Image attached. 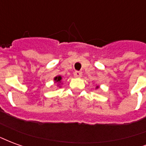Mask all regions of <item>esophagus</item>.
Wrapping results in <instances>:
<instances>
[{"instance_id": "obj_1", "label": "esophagus", "mask_w": 146, "mask_h": 146, "mask_svg": "<svg viewBox=\"0 0 146 146\" xmlns=\"http://www.w3.org/2000/svg\"><path fill=\"white\" fill-rule=\"evenodd\" d=\"M73 75L75 77H81L82 76V73L80 71H75Z\"/></svg>"}]
</instances>
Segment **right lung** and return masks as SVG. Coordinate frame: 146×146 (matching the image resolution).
I'll list each match as a JSON object with an SVG mask.
<instances>
[{
	"mask_svg": "<svg viewBox=\"0 0 146 146\" xmlns=\"http://www.w3.org/2000/svg\"><path fill=\"white\" fill-rule=\"evenodd\" d=\"M61 80H62V77L61 76H56L55 78H54V80H55V82L58 83V82H60Z\"/></svg>",
	"mask_w": 146,
	"mask_h": 146,
	"instance_id": "1",
	"label": "right lung"
}]
</instances>
